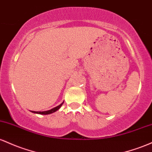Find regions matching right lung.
<instances>
[{
    "mask_svg": "<svg viewBox=\"0 0 152 152\" xmlns=\"http://www.w3.org/2000/svg\"><path fill=\"white\" fill-rule=\"evenodd\" d=\"M63 103H64V102H62V103H61L60 105H58V106L55 107V108H54L50 109V110H45V111H31V112H33V113H38V114H42V115H48V114L54 113V112L57 111V110H59V109L61 108V106H62Z\"/></svg>",
    "mask_w": 152,
    "mask_h": 152,
    "instance_id": "1",
    "label": "right lung"
}]
</instances>
